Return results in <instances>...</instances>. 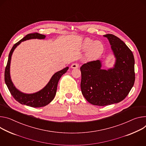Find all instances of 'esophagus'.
I'll return each mask as SVG.
<instances>
[{
	"label": "esophagus",
	"instance_id": "34e87169",
	"mask_svg": "<svg viewBox=\"0 0 146 146\" xmlns=\"http://www.w3.org/2000/svg\"><path fill=\"white\" fill-rule=\"evenodd\" d=\"M70 67L72 69H77L79 68V64L77 63H73Z\"/></svg>",
	"mask_w": 146,
	"mask_h": 146
}]
</instances>
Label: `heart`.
I'll return each mask as SVG.
<instances>
[{
	"label": "heart",
	"instance_id": "b5f03b06",
	"mask_svg": "<svg viewBox=\"0 0 146 146\" xmlns=\"http://www.w3.org/2000/svg\"><path fill=\"white\" fill-rule=\"evenodd\" d=\"M82 48L84 50H88V54L91 56H96L103 52L104 46L100 41H94L89 38H86L83 42Z\"/></svg>",
	"mask_w": 146,
	"mask_h": 146
}]
</instances>
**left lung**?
<instances>
[{
  "label": "left lung",
  "instance_id": "8db88e82",
  "mask_svg": "<svg viewBox=\"0 0 146 146\" xmlns=\"http://www.w3.org/2000/svg\"><path fill=\"white\" fill-rule=\"evenodd\" d=\"M115 58L113 67L102 69L100 60L82 65L81 90L90 104L105 106L123 100L133 87L135 80L133 53L121 39L106 34Z\"/></svg>",
  "mask_w": 146,
  "mask_h": 146
}]
</instances>
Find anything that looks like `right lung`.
I'll return each instance as SVG.
<instances>
[{
	"label": "right lung",
	"instance_id": "obj_1",
	"mask_svg": "<svg viewBox=\"0 0 146 146\" xmlns=\"http://www.w3.org/2000/svg\"><path fill=\"white\" fill-rule=\"evenodd\" d=\"M46 36L37 33L29 34L24 36L18 42L15 44L12 47L9 55L8 61L5 72V83L10 92L11 94L17 101L23 105H25L34 108L42 107L49 104L54 100L57 90L58 83L62 76L69 69V67L55 73L52 76L48 84L41 90L34 93L27 94L19 90L13 84L10 77V68L11 56L13 52L16 47L19 45L21 42L29 40L31 39H45Z\"/></svg>",
	"mask_w": 146,
	"mask_h": 146
}]
</instances>
